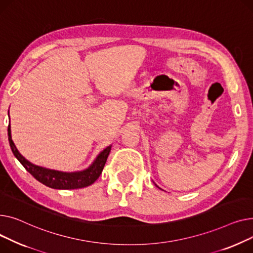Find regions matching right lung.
Listing matches in <instances>:
<instances>
[{
	"label": "right lung",
	"instance_id": "add662e5",
	"mask_svg": "<svg viewBox=\"0 0 253 253\" xmlns=\"http://www.w3.org/2000/svg\"><path fill=\"white\" fill-rule=\"evenodd\" d=\"M8 137L11 150L24 169L31 173L36 180L41 182L42 184L46 185L47 187L53 189H62V190H71V189H80L84 188L92 185L98 177L100 176L104 166L107 161L108 155L111 150V146L107 147L105 150H103L96 160L93 162V165L85 170L79 172H63L53 169H43L38 166L33 165L32 162L26 160L15 147V144L11 138V127L8 126Z\"/></svg>",
	"mask_w": 253,
	"mask_h": 253
}]
</instances>
